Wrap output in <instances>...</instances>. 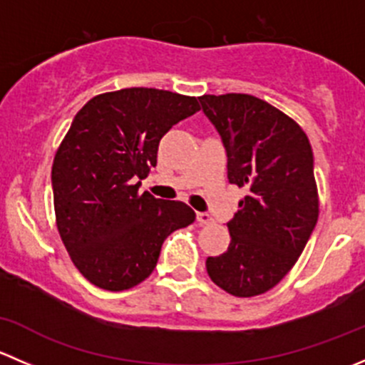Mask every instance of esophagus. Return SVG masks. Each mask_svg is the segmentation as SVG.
Wrapping results in <instances>:
<instances>
[{
	"instance_id": "obj_1",
	"label": "esophagus",
	"mask_w": 365,
	"mask_h": 365,
	"mask_svg": "<svg viewBox=\"0 0 365 365\" xmlns=\"http://www.w3.org/2000/svg\"><path fill=\"white\" fill-rule=\"evenodd\" d=\"M196 219H197V222L201 224V226H206V224H212L213 222L212 215H210V213H206V212H197Z\"/></svg>"
}]
</instances>
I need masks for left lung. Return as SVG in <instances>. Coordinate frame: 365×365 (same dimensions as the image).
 I'll list each match as a JSON object with an SVG mask.
<instances>
[{
    "label": "left lung",
    "instance_id": "obj_1",
    "mask_svg": "<svg viewBox=\"0 0 365 365\" xmlns=\"http://www.w3.org/2000/svg\"><path fill=\"white\" fill-rule=\"evenodd\" d=\"M200 102L226 148L227 180L247 190L227 222L230 247L206 259V272L230 295H261L292 270L318 222L311 143L295 120L252 95Z\"/></svg>",
    "mask_w": 365,
    "mask_h": 365
}]
</instances>
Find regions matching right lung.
I'll return each mask as SVG.
<instances>
[{
    "instance_id": "right-lung-1",
    "label": "right lung",
    "mask_w": 365,
    "mask_h": 365,
    "mask_svg": "<svg viewBox=\"0 0 365 365\" xmlns=\"http://www.w3.org/2000/svg\"><path fill=\"white\" fill-rule=\"evenodd\" d=\"M197 111L196 97L125 88L97 95L76 114L51 180L61 242L91 284L138 286L157 267L165 238L194 222L189 205L139 194V185L157 165L164 134Z\"/></svg>"
}]
</instances>
